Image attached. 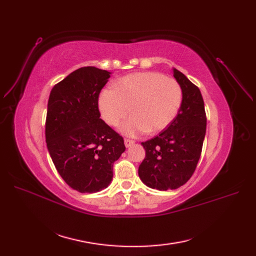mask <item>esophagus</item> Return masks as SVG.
Returning <instances> with one entry per match:
<instances>
[{"mask_svg":"<svg viewBox=\"0 0 256 256\" xmlns=\"http://www.w3.org/2000/svg\"><path fill=\"white\" fill-rule=\"evenodd\" d=\"M134 144V140H130V138H125V146L126 147H130Z\"/></svg>","mask_w":256,"mask_h":256,"instance_id":"obj_1","label":"esophagus"}]
</instances>
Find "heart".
Wrapping results in <instances>:
<instances>
[{
  "instance_id": "1",
  "label": "heart",
  "mask_w": 256,
  "mask_h": 256,
  "mask_svg": "<svg viewBox=\"0 0 256 256\" xmlns=\"http://www.w3.org/2000/svg\"><path fill=\"white\" fill-rule=\"evenodd\" d=\"M113 88L102 92L99 110L111 126H118L131 110L134 115L120 127L128 136L160 132L175 118L182 100L180 83L159 72L127 74L116 80Z\"/></svg>"
}]
</instances>
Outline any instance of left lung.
<instances>
[{
  "mask_svg": "<svg viewBox=\"0 0 256 256\" xmlns=\"http://www.w3.org/2000/svg\"><path fill=\"white\" fill-rule=\"evenodd\" d=\"M174 78L182 90L176 118L157 136L142 142L145 158L138 176L147 187L174 190L194 173L206 134V113L202 94L182 72L174 68Z\"/></svg>",
  "mask_w": 256,
  "mask_h": 256,
  "instance_id": "1",
  "label": "left lung"
}]
</instances>
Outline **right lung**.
<instances>
[{
	"instance_id": "obj_1",
	"label": "right lung",
	"mask_w": 256,
	"mask_h": 256,
	"mask_svg": "<svg viewBox=\"0 0 256 256\" xmlns=\"http://www.w3.org/2000/svg\"><path fill=\"white\" fill-rule=\"evenodd\" d=\"M111 72L81 67L53 86L46 118V142L58 174L81 193L111 184L113 164L126 147L100 118L98 97Z\"/></svg>"
}]
</instances>
